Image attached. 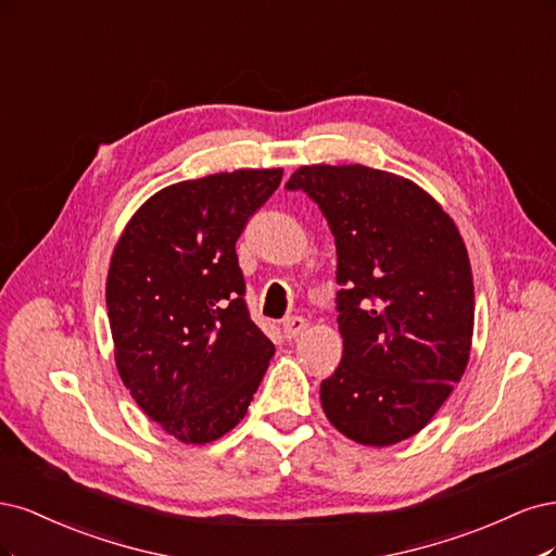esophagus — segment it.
I'll return each mask as SVG.
<instances>
[{
	"label": "esophagus",
	"instance_id": "obj_1",
	"mask_svg": "<svg viewBox=\"0 0 556 556\" xmlns=\"http://www.w3.org/2000/svg\"><path fill=\"white\" fill-rule=\"evenodd\" d=\"M281 330H283V337L291 342V339L300 337L304 330H307V320H304L302 316H289L281 324Z\"/></svg>",
	"mask_w": 556,
	"mask_h": 556
}]
</instances>
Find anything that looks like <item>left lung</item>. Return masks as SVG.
Masks as SVG:
<instances>
[{
    "instance_id": "left-lung-1",
    "label": "left lung",
    "mask_w": 556,
    "mask_h": 556,
    "mask_svg": "<svg viewBox=\"0 0 556 556\" xmlns=\"http://www.w3.org/2000/svg\"><path fill=\"white\" fill-rule=\"evenodd\" d=\"M337 247L342 363L320 383L328 420L355 443L383 447L418 434L469 363L473 275L451 214L402 175L300 166Z\"/></svg>"
}]
</instances>
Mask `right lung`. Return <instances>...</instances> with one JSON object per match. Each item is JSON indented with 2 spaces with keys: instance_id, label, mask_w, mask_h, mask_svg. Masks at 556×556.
Returning a JSON list of instances; mask_svg holds the SVG:
<instances>
[{
  "instance_id": "obj_1",
  "label": "right lung",
  "mask_w": 556,
  "mask_h": 556,
  "mask_svg": "<svg viewBox=\"0 0 556 556\" xmlns=\"http://www.w3.org/2000/svg\"><path fill=\"white\" fill-rule=\"evenodd\" d=\"M281 175L240 168L164 187L113 249L105 307L119 379L182 443L230 432L275 355L249 318L236 242Z\"/></svg>"
}]
</instances>
